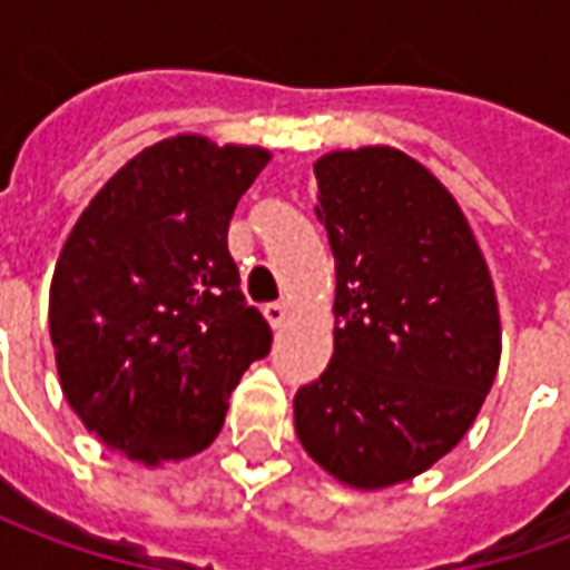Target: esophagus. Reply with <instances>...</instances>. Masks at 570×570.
<instances>
[{
	"mask_svg": "<svg viewBox=\"0 0 570 570\" xmlns=\"http://www.w3.org/2000/svg\"><path fill=\"white\" fill-rule=\"evenodd\" d=\"M265 317H268L272 326H281L289 317V305L286 302H272V305H265Z\"/></svg>",
	"mask_w": 570,
	"mask_h": 570,
	"instance_id": "34e87169",
	"label": "esophagus"
}]
</instances>
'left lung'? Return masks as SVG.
<instances>
[{
	"label": "left lung",
	"mask_w": 570,
	"mask_h": 570,
	"mask_svg": "<svg viewBox=\"0 0 570 570\" xmlns=\"http://www.w3.org/2000/svg\"><path fill=\"white\" fill-rule=\"evenodd\" d=\"M314 176L335 256V347L298 387L296 433L338 482L387 489L476 421L501 363L494 284L458 200L406 151H330Z\"/></svg>",
	"instance_id": "1"
}]
</instances>
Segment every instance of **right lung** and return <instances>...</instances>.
I'll return each instance as SVG.
<instances>
[{
	"instance_id": "add662e5",
	"label": "right lung",
	"mask_w": 570,
	"mask_h": 570,
	"mask_svg": "<svg viewBox=\"0 0 570 570\" xmlns=\"http://www.w3.org/2000/svg\"><path fill=\"white\" fill-rule=\"evenodd\" d=\"M272 151L179 134L130 158L72 225L48 323L60 387L112 452H204L272 330L240 293L228 223Z\"/></svg>"
}]
</instances>
